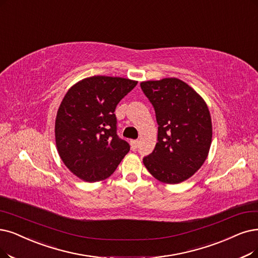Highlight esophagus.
<instances>
[{"label": "esophagus", "instance_id": "obj_1", "mask_svg": "<svg viewBox=\"0 0 258 258\" xmlns=\"http://www.w3.org/2000/svg\"><path fill=\"white\" fill-rule=\"evenodd\" d=\"M130 145H131V149H132V150L138 149V147H139V141H137V140L131 141V142H130Z\"/></svg>", "mask_w": 258, "mask_h": 258}]
</instances>
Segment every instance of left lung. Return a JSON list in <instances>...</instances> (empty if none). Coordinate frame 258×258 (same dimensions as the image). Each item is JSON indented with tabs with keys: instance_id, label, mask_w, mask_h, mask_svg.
Wrapping results in <instances>:
<instances>
[{
	"instance_id": "8db88e82",
	"label": "left lung",
	"mask_w": 258,
	"mask_h": 258,
	"mask_svg": "<svg viewBox=\"0 0 258 258\" xmlns=\"http://www.w3.org/2000/svg\"><path fill=\"white\" fill-rule=\"evenodd\" d=\"M158 122V143L143 159L160 182L178 184L200 169L212 144V118L207 102L178 78L141 82Z\"/></svg>"
}]
</instances>
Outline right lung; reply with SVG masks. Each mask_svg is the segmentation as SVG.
I'll list each match as a JSON object with an SVG mask.
<instances>
[{"label":"right lung","mask_w":258,"mask_h":258,"mask_svg":"<svg viewBox=\"0 0 258 258\" xmlns=\"http://www.w3.org/2000/svg\"><path fill=\"white\" fill-rule=\"evenodd\" d=\"M137 85L127 78L92 76L67 92L55 121L56 146L66 166L79 179L109 178L129 152V144L116 133L114 111Z\"/></svg>","instance_id":"1"}]
</instances>
